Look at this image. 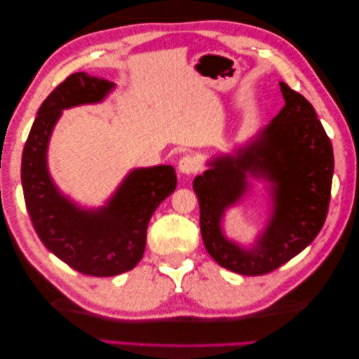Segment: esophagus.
Returning a JSON list of instances; mask_svg holds the SVG:
<instances>
[{"mask_svg": "<svg viewBox=\"0 0 359 359\" xmlns=\"http://www.w3.org/2000/svg\"><path fill=\"white\" fill-rule=\"evenodd\" d=\"M199 170V162L193 156H184L179 160V171L185 175H189Z\"/></svg>", "mask_w": 359, "mask_h": 359, "instance_id": "obj_1", "label": "esophagus"}]
</instances>
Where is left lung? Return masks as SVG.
<instances>
[{"mask_svg":"<svg viewBox=\"0 0 359 359\" xmlns=\"http://www.w3.org/2000/svg\"><path fill=\"white\" fill-rule=\"evenodd\" d=\"M284 108L238 148L216 154L193 180L201 233L208 255L224 269L259 276L284 265L321 231L330 202L333 148L306 98L279 81ZM267 184L271 212L250 248L223 230L226 209L245 201L252 180Z\"/></svg>","mask_w":359,"mask_h":359,"instance_id":"1","label":"left lung"}]
</instances>
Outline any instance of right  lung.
Masks as SVG:
<instances>
[{"instance_id":"add662e5","label":"right lung","mask_w":359,"mask_h":359,"mask_svg":"<svg viewBox=\"0 0 359 359\" xmlns=\"http://www.w3.org/2000/svg\"><path fill=\"white\" fill-rule=\"evenodd\" d=\"M116 83L75 72L38 109L21 160L26 208L38 238L74 270L97 278L133 270L143 257L152 212L177 187L171 165L134 168L104 205L81 207L60 191L48 166L50 135L65 109L102 103Z\"/></svg>"}]
</instances>
